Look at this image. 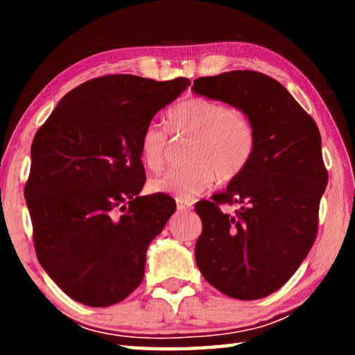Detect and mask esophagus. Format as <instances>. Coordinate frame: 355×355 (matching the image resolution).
I'll return each mask as SVG.
<instances>
[{
    "mask_svg": "<svg viewBox=\"0 0 355 355\" xmlns=\"http://www.w3.org/2000/svg\"><path fill=\"white\" fill-rule=\"evenodd\" d=\"M177 208L180 211H189L192 208V202L186 200V199H177Z\"/></svg>",
    "mask_w": 355,
    "mask_h": 355,
    "instance_id": "1",
    "label": "esophagus"
}]
</instances>
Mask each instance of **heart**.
Instances as JSON below:
<instances>
[{
  "label": "heart",
  "mask_w": 355,
  "mask_h": 355,
  "mask_svg": "<svg viewBox=\"0 0 355 355\" xmlns=\"http://www.w3.org/2000/svg\"><path fill=\"white\" fill-rule=\"evenodd\" d=\"M167 123L173 135L191 137L186 158L191 163L150 180L153 192L192 199L213 184L216 175L230 182L249 166L255 150V130L243 111L219 100L189 97L172 106ZM171 153L166 128L150 123L141 136V156L148 169H163Z\"/></svg>",
  "instance_id": "b5f03b06"
}]
</instances>
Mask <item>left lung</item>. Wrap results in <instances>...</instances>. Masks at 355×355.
Listing matches in <instances>:
<instances>
[{
  "label": "left lung",
  "mask_w": 355,
  "mask_h": 355,
  "mask_svg": "<svg viewBox=\"0 0 355 355\" xmlns=\"http://www.w3.org/2000/svg\"><path fill=\"white\" fill-rule=\"evenodd\" d=\"M191 91L241 110L255 130L245 171L211 200L196 203L203 227L196 263L227 296L266 297L290 280L316 239L329 180L320 130L279 81L260 71L202 76ZM222 205L239 208L225 214Z\"/></svg>",
  "instance_id": "left-lung-1"
}]
</instances>
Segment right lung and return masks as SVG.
I'll list each match as a JSON object with an SVG mask.
<instances>
[{"label": "right lung", "instance_id": "obj_1", "mask_svg": "<svg viewBox=\"0 0 355 355\" xmlns=\"http://www.w3.org/2000/svg\"><path fill=\"white\" fill-rule=\"evenodd\" d=\"M191 84L106 75L80 84L37 130L25 184L37 260L76 302L110 307L144 279L146 254L175 213L146 183L141 136Z\"/></svg>", "mask_w": 355, "mask_h": 355}]
</instances>
